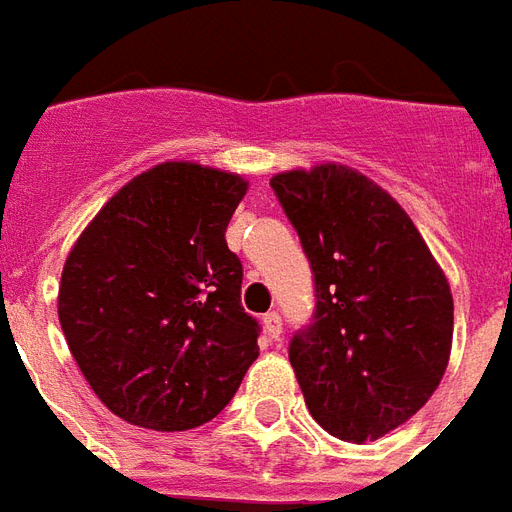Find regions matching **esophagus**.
I'll return each instance as SVG.
<instances>
[{"label": "esophagus", "instance_id": "obj_1", "mask_svg": "<svg viewBox=\"0 0 512 512\" xmlns=\"http://www.w3.org/2000/svg\"><path fill=\"white\" fill-rule=\"evenodd\" d=\"M263 328H266L271 339H279L282 336V317H279V312L263 314Z\"/></svg>", "mask_w": 512, "mask_h": 512}]
</instances>
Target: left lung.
Segmentation results:
<instances>
[{"label":"left lung","mask_w":512,"mask_h":512,"mask_svg":"<svg viewBox=\"0 0 512 512\" xmlns=\"http://www.w3.org/2000/svg\"><path fill=\"white\" fill-rule=\"evenodd\" d=\"M314 274L312 323L290 363L312 418L344 442H374L431 399L448 369L453 295L396 200L336 162L271 179Z\"/></svg>","instance_id":"left-lung-1"}]
</instances>
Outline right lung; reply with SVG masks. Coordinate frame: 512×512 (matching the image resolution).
<instances>
[{
	"instance_id": "obj_1",
	"label": "right lung",
	"mask_w": 512,
	"mask_h": 512,
	"mask_svg": "<svg viewBox=\"0 0 512 512\" xmlns=\"http://www.w3.org/2000/svg\"><path fill=\"white\" fill-rule=\"evenodd\" d=\"M249 181L162 162L113 195L64 260L59 323L97 399L121 420L187 431L225 410L257 347L225 230Z\"/></svg>"
}]
</instances>
